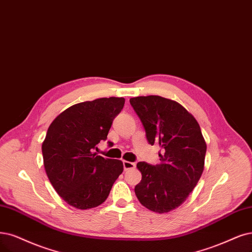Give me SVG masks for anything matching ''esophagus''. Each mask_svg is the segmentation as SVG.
<instances>
[{"mask_svg":"<svg viewBox=\"0 0 252 252\" xmlns=\"http://www.w3.org/2000/svg\"><path fill=\"white\" fill-rule=\"evenodd\" d=\"M136 167V164L133 162H128V161H124V168L125 170H128V169H134Z\"/></svg>","mask_w":252,"mask_h":252,"instance_id":"34e87169","label":"esophagus"}]
</instances>
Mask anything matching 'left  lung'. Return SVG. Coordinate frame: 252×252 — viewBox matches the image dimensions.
<instances>
[{"label":"left lung","mask_w":252,"mask_h":252,"mask_svg":"<svg viewBox=\"0 0 252 252\" xmlns=\"http://www.w3.org/2000/svg\"><path fill=\"white\" fill-rule=\"evenodd\" d=\"M150 144L159 143L160 164L139 162L138 200L156 213H168L187 199L204 168L207 144L198 123L179 102L159 95L129 99Z\"/></svg>","instance_id":"8db88e82"}]
</instances>
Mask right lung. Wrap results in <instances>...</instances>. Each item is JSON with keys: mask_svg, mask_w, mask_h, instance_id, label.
I'll return each mask as SVG.
<instances>
[{"mask_svg": "<svg viewBox=\"0 0 252 252\" xmlns=\"http://www.w3.org/2000/svg\"><path fill=\"white\" fill-rule=\"evenodd\" d=\"M124 106V97L80 102L64 110L49 126L42 142L44 169L56 192L69 206L80 210L99 206L123 173V162L105 159L94 150L107 139Z\"/></svg>", "mask_w": 252, "mask_h": 252, "instance_id": "1", "label": "right lung"}]
</instances>
